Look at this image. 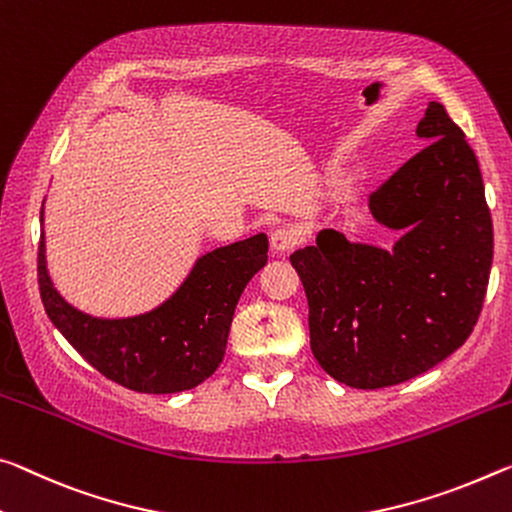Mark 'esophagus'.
Instances as JSON below:
<instances>
[{
    "instance_id": "1",
    "label": "esophagus",
    "mask_w": 512,
    "mask_h": 512,
    "mask_svg": "<svg viewBox=\"0 0 512 512\" xmlns=\"http://www.w3.org/2000/svg\"><path fill=\"white\" fill-rule=\"evenodd\" d=\"M296 241H298L296 230H291V227H287V225L273 227V232H271L273 250H278V253H287V250L296 246Z\"/></svg>"
}]
</instances>
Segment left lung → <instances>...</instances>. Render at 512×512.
<instances>
[{"label":"left lung","instance_id":"8db88e82","mask_svg":"<svg viewBox=\"0 0 512 512\" xmlns=\"http://www.w3.org/2000/svg\"><path fill=\"white\" fill-rule=\"evenodd\" d=\"M426 145L369 196L392 250L323 230L291 255L310 305V346L348 387L399 385L433 369L472 335L492 269V216L462 129L431 102Z\"/></svg>","mask_w":512,"mask_h":512}]
</instances>
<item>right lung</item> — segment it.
<instances>
[{"label": "right lung", "instance_id": "1", "mask_svg": "<svg viewBox=\"0 0 512 512\" xmlns=\"http://www.w3.org/2000/svg\"><path fill=\"white\" fill-rule=\"evenodd\" d=\"M266 234L202 255L184 285L157 310L129 319H97L54 289L38 246V287L45 312L72 348L104 378L141 394H175L200 385L223 362L234 307L266 264Z\"/></svg>", "mask_w": 512, "mask_h": 512}]
</instances>
